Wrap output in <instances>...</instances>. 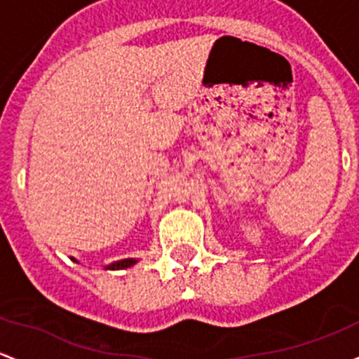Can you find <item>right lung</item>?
<instances>
[{"label": "right lung", "mask_w": 359, "mask_h": 359, "mask_svg": "<svg viewBox=\"0 0 359 359\" xmlns=\"http://www.w3.org/2000/svg\"><path fill=\"white\" fill-rule=\"evenodd\" d=\"M70 259L76 261V259H74V257H70ZM136 262H138V259H133V257H129V259H121V261L112 262V264L105 266V269H126V268H129V266L136 264Z\"/></svg>", "instance_id": "1"}]
</instances>
